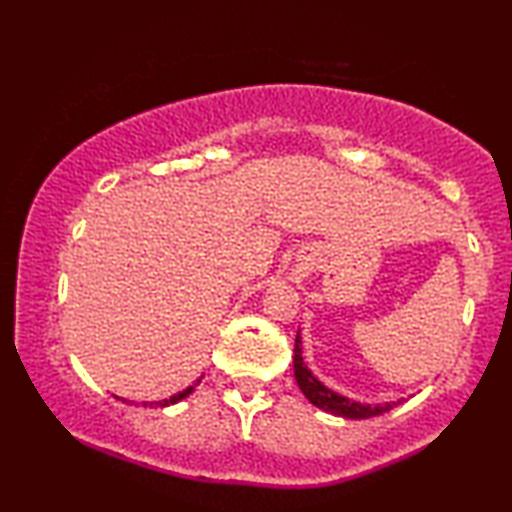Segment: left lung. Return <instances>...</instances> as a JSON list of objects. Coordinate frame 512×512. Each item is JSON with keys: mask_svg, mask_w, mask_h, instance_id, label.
Masks as SVG:
<instances>
[{"mask_svg": "<svg viewBox=\"0 0 512 512\" xmlns=\"http://www.w3.org/2000/svg\"><path fill=\"white\" fill-rule=\"evenodd\" d=\"M303 340H300V331L296 335V349H293V375H296V382L300 391H303L307 401L312 405H317L319 410L331 412L335 417H345V419H368V417H377L389 412L391 408H396L398 403L403 401H389V403H359L352 401V398L340 396L338 391L328 389L324 382H319L317 377L312 375V370L305 366L303 361Z\"/></svg>", "mask_w": 512, "mask_h": 512, "instance_id": "1", "label": "left lung"}]
</instances>
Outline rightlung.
<instances>
[{
    "mask_svg": "<svg viewBox=\"0 0 512 512\" xmlns=\"http://www.w3.org/2000/svg\"><path fill=\"white\" fill-rule=\"evenodd\" d=\"M200 384V380H195L191 387L188 389H184V391H179V394H174V396H170V398H163V401H153V403H144V405H149V408H153V405H156V408H167V405H172V403H177V401H181V398H186L188 394H191V391L198 387Z\"/></svg>",
    "mask_w": 512,
    "mask_h": 512,
    "instance_id": "1",
    "label": "right lung"
}]
</instances>
